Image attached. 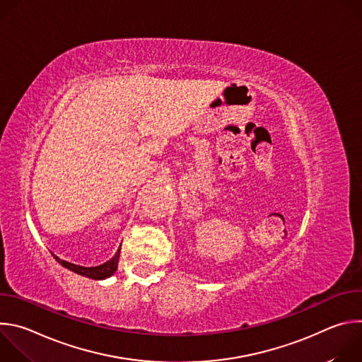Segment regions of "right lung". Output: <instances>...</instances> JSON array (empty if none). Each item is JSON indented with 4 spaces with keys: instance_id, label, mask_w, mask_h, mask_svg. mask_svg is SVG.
<instances>
[{
    "instance_id": "1",
    "label": "right lung",
    "mask_w": 362,
    "mask_h": 362,
    "mask_svg": "<svg viewBox=\"0 0 362 362\" xmlns=\"http://www.w3.org/2000/svg\"><path fill=\"white\" fill-rule=\"evenodd\" d=\"M122 246V245H120ZM54 259L63 265L64 268L76 272L77 275H83L86 278H91V279H95V281H101V279H106V278H110L116 271H117V264H119V256H120V247L117 249V252L115 253V256L112 257V259H109L107 262L101 264L98 267H80V265H74L71 262H67V261H63L60 259L59 256L53 255Z\"/></svg>"
}]
</instances>
